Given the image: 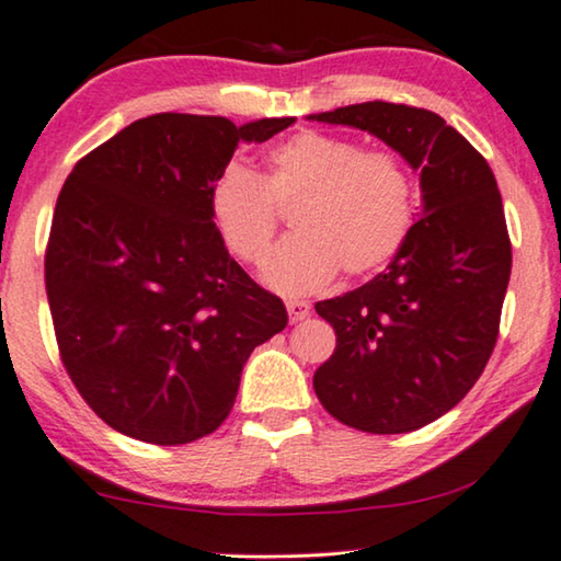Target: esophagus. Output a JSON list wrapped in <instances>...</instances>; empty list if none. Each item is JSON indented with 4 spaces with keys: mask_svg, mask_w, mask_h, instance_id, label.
<instances>
[{
    "mask_svg": "<svg viewBox=\"0 0 561 561\" xmlns=\"http://www.w3.org/2000/svg\"><path fill=\"white\" fill-rule=\"evenodd\" d=\"M287 312L291 322H299L305 320V317H309V305L305 299H287Z\"/></svg>",
    "mask_w": 561,
    "mask_h": 561,
    "instance_id": "1",
    "label": "esophagus"
}]
</instances>
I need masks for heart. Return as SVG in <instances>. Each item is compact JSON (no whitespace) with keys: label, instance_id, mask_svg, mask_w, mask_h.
Wrapping results in <instances>:
<instances>
[{"label":"heart","instance_id":"b5f03b06","mask_svg":"<svg viewBox=\"0 0 561 561\" xmlns=\"http://www.w3.org/2000/svg\"><path fill=\"white\" fill-rule=\"evenodd\" d=\"M256 175L229 163L208 188V214L237 262L262 266L291 208V233L266 264V284L305 295L342 272L365 277L405 247L415 224L413 171L392 150L302 130L282 140Z\"/></svg>","mask_w":561,"mask_h":561}]
</instances>
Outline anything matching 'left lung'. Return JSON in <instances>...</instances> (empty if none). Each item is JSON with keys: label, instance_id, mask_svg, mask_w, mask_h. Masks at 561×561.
I'll use <instances>...</instances> for the list:
<instances>
[{"label": "left lung", "instance_id": "obj_1", "mask_svg": "<svg viewBox=\"0 0 561 561\" xmlns=\"http://www.w3.org/2000/svg\"><path fill=\"white\" fill-rule=\"evenodd\" d=\"M309 118L386 140L421 171L423 188V219L388 272L314 305L337 334L314 392L350 428H423L461 403L496 347L512 239L494 171L423 107L375 100Z\"/></svg>", "mask_w": 561, "mask_h": 561}]
</instances>
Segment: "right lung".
<instances>
[{
    "label": "right lung",
    "instance_id": "1",
    "mask_svg": "<svg viewBox=\"0 0 561 561\" xmlns=\"http://www.w3.org/2000/svg\"><path fill=\"white\" fill-rule=\"evenodd\" d=\"M291 123L148 115L67 175L45 249L47 302L67 375L111 428L156 446L208 436L252 350L287 328L282 299L229 256L208 188L239 140L262 144Z\"/></svg>",
    "mask_w": 561,
    "mask_h": 561
}]
</instances>
